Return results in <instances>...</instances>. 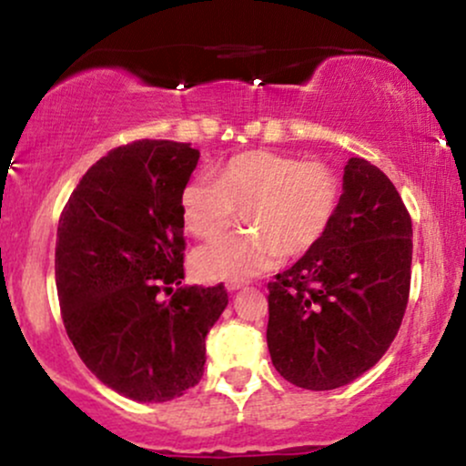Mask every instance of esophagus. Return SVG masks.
<instances>
[{"mask_svg":"<svg viewBox=\"0 0 466 466\" xmlns=\"http://www.w3.org/2000/svg\"><path fill=\"white\" fill-rule=\"evenodd\" d=\"M226 287H228V291H238V289L243 287V282H240V280L238 282H228Z\"/></svg>","mask_w":466,"mask_h":466,"instance_id":"esophagus-1","label":"esophagus"}]
</instances>
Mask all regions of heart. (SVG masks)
I'll return each instance as SVG.
<instances>
[{"mask_svg":"<svg viewBox=\"0 0 466 466\" xmlns=\"http://www.w3.org/2000/svg\"><path fill=\"white\" fill-rule=\"evenodd\" d=\"M341 179L330 164L296 155L245 151L217 164L210 177L181 188L184 228L197 238H215L245 208L248 234H229L197 249L192 269L201 280H248L285 258L313 249L333 226Z\"/></svg>","mask_w":466,"mask_h":466,"instance_id":"1","label":"heart"}]
</instances>
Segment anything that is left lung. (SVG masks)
Returning <instances> with one entry per match:
<instances>
[{
	"instance_id": "1",
	"label": "left lung",
	"mask_w": 466,
	"mask_h": 466,
	"mask_svg": "<svg viewBox=\"0 0 466 466\" xmlns=\"http://www.w3.org/2000/svg\"><path fill=\"white\" fill-rule=\"evenodd\" d=\"M410 278L408 208L386 173L350 157L333 226L267 285V346L280 377L335 390L370 370L399 333Z\"/></svg>"
}]
</instances>
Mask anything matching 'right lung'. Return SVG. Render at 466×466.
<instances>
[{
	"mask_svg": "<svg viewBox=\"0 0 466 466\" xmlns=\"http://www.w3.org/2000/svg\"><path fill=\"white\" fill-rule=\"evenodd\" d=\"M199 151L137 140L100 157L69 195L56 229V291L67 337L105 386L140 403L195 388L206 335L228 307L217 287L184 280L181 188Z\"/></svg>",
	"mask_w": 466,
	"mask_h": 466,
	"instance_id": "obj_1",
	"label": "right lung"
}]
</instances>
